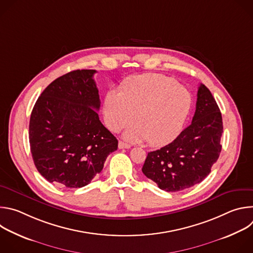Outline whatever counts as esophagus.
Returning a JSON list of instances; mask_svg holds the SVG:
<instances>
[{"label": "esophagus", "instance_id": "34e87169", "mask_svg": "<svg viewBox=\"0 0 253 253\" xmlns=\"http://www.w3.org/2000/svg\"><path fill=\"white\" fill-rule=\"evenodd\" d=\"M118 147H119V149H123V148L128 149V148H130L131 146H130V144H127V143L123 142V141H119V143H118Z\"/></svg>", "mask_w": 253, "mask_h": 253}]
</instances>
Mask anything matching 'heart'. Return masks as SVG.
Wrapping results in <instances>:
<instances>
[{
    "instance_id": "heart-1",
    "label": "heart",
    "mask_w": 253,
    "mask_h": 253,
    "mask_svg": "<svg viewBox=\"0 0 253 253\" xmlns=\"http://www.w3.org/2000/svg\"><path fill=\"white\" fill-rule=\"evenodd\" d=\"M192 104L190 92L170 77L146 74L122 84L120 92L111 90L104 99V118L112 131H119L134 117L124 137L145 140L152 146L170 141L181 129Z\"/></svg>"
}]
</instances>
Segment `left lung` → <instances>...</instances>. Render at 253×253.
<instances>
[{"mask_svg":"<svg viewBox=\"0 0 253 253\" xmlns=\"http://www.w3.org/2000/svg\"><path fill=\"white\" fill-rule=\"evenodd\" d=\"M222 132L219 107L209 89L200 84L191 124L168 145L149 152L142 172L168 192L200 183L219 157Z\"/></svg>","mask_w":253,"mask_h":253,"instance_id":"1","label":"left lung"}]
</instances>
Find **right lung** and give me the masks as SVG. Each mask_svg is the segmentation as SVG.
Listing matches in <instances>:
<instances>
[{
    "label": "right lung",
    "mask_w": 253,
    "mask_h": 253,
    "mask_svg": "<svg viewBox=\"0 0 253 253\" xmlns=\"http://www.w3.org/2000/svg\"><path fill=\"white\" fill-rule=\"evenodd\" d=\"M96 70H75L54 80L36 102L29 140L36 168L67 188L88 185L118 140L99 120Z\"/></svg>",
    "instance_id": "1"
}]
</instances>
